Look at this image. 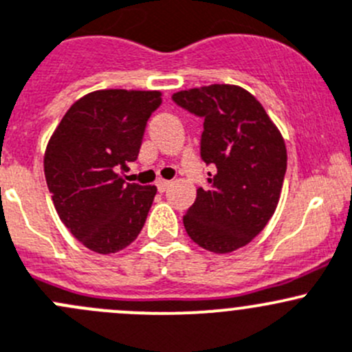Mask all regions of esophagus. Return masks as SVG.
I'll return each mask as SVG.
<instances>
[{
  "mask_svg": "<svg viewBox=\"0 0 352 352\" xmlns=\"http://www.w3.org/2000/svg\"><path fill=\"white\" fill-rule=\"evenodd\" d=\"M169 186H171V181H168V179H159L157 181V190L161 191V193L168 191Z\"/></svg>",
  "mask_w": 352,
  "mask_h": 352,
  "instance_id": "34e87169",
  "label": "esophagus"
}]
</instances>
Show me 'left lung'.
<instances>
[{
    "instance_id": "1",
    "label": "left lung",
    "mask_w": 352,
    "mask_h": 352,
    "mask_svg": "<svg viewBox=\"0 0 352 352\" xmlns=\"http://www.w3.org/2000/svg\"><path fill=\"white\" fill-rule=\"evenodd\" d=\"M173 100L204 120L200 157L214 164L207 190L183 215L188 236L201 248L231 253L248 245L279 204L287 152L262 104L238 85L181 90Z\"/></svg>"
}]
</instances>
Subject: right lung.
Returning a JSON list of instances; mask_svg holds the SVG:
<instances>
[{
    "label": "right lung",
    "mask_w": 352,
    "mask_h": 352,
    "mask_svg": "<svg viewBox=\"0 0 352 352\" xmlns=\"http://www.w3.org/2000/svg\"><path fill=\"white\" fill-rule=\"evenodd\" d=\"M157 90H96L76 100L54 130L44 175L63 224L89 250L116 253L137 239L157 188L126 183Z\"/></svg>",
    "instance_id": "right-lung-1"
}]
</instances>
